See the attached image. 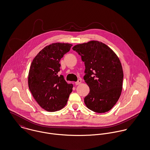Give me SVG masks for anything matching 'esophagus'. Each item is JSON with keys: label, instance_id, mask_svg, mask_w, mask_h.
Here are the masks:
<instances>
[{"label": "esophagus", "instance_id": "obj_1", "mask_svg": "<svg viewBox=\"0 0 150 150\" xmlns=\"http://www.w3.org/2000/svg\"><path fill=\"white\" fill-rule=\"evenodd\" d=\"M81 82H82L81 79H78V81L75 82V84H76V85H79V84H80L81 83Z\"/></svg>", "mask_w": 150, "mask_h": 150}]
</instances>
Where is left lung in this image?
<instances>
[{
  "label": "left lung",
  "instance_id": "1",
  "mask_svg": "<svg viewBox=\"0 0 150 150\" xmlns=\"http://www.w3.org/2000/svg\"><path fill=\"white\" fill-rule=\"evenodd\" d=\"M72 50L84 62V80L90 88L84 98L86 106L102 113L109 111L119 99L122 88L123 71L113 50L98 41L77 44Z\"/></svg>",
  "mask_w": 150,
  "mask_h": 150
}]
</instances>
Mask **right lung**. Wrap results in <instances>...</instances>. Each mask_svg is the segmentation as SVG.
Segmentation results:
<instances>
[{
	"label": "right lung",
	"mask_w": 150,
	"mask_h": 150,
	"mask_svg": "<svg viewBox=\"0 0 150 150\" xmlns=\"http://www.w3.org/2000/svg\"><path fill=\"white\" fill-rule=\"evenodd\" d=\"M72 44L56 42L46 46L34 58L28 75V85L34 98L44 110L53 112L67 104L72 91L63 75L58 76L60 60Z\"/></svg>",
	"instance_id": "add662e5"
}]
</instances>
